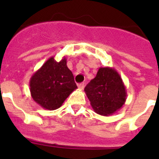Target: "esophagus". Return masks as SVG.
Here are the masks:
<instances>
[{
  "mask_svg": "<svg viewBox=\"0 0 159 159\" xmlns=\"http://www.w3.org/2000/svg\"><path fill=\"white\" fill-rule=\"evenodd\" d=\"M78 88L80 90H83L84 88V83H80V84H78Z\"/></svg>",
  "mask_w": 159,
  "mask_h": 159,
  "instance_id": "34e87169",
  "label": "esophagus"
}]
</instances>
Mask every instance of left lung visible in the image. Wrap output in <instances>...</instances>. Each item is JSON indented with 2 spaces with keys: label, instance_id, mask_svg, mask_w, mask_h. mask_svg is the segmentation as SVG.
Wrapping results in <instances>:
<instances>
[{
  "label": "left lung",
  "instance_id": "1",
  "mask_svg": "<svg viewBox=\"0 0 159 159\" xmlns=\"http://www.w3.org/2000/svg\"><path fill=\"white\" fill-rule=\"evenodd\" d=\"M84 92L93 110L103 116L116 113L127 99L123 80L113 67H99L96 76L85 87Z\"/></svg>",
  "mask_w": 159,
  "mask_h": 159
}]
</instances>
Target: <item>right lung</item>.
<instances>
[{
	"mask_svg": "<svg viewBox=\"0 0 159 159\" xmlns=\"http://www.w3.org/2000/svg\"><path fill=\"white\" fill-rule=\"evenodd\" d=\"M29 86L33 100L50 111L60 107L77 88L72 72L67 66L65 57L60 62L53 57H50L32 75Z\"/></svg>",
	"mask_w": 159,
	"mask_h": 159,
	"instance_id": "right-lung-1",
	"label": "right lung"
}]
</instances>
